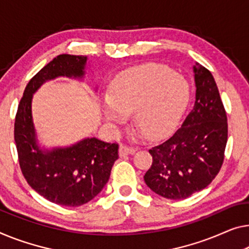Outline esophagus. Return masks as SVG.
<instances>
[{
  "label": "esophagus",
  "instance_id": "esophagus-1",
  "mask_svg": "<svg viewBox=\"0 0 249 249\" xmlns=\"http://www.w3.org/2000/svg\"><path fill=\"white\" fill-rule=\"evenodd\" d=\"M136 148L134 146H131V145H126V144H122L120 146V155L121 157H124V155H127V154H133L135 153Z\"/></svg>",
  "mask_w": 249,
  "mask_h": 249
}]
</instances>
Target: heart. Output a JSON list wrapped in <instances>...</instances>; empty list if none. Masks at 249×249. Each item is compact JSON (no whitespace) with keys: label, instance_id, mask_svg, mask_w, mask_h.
Masks as SVG:
<instances>
[{"label":"heart","instance_id":"heart-1","mask_svg":"<svg viewBox=\"0 0 249 249\" xmlns=\"http://www.w3.org/2000/svg\"><path fill=\"white\" fill-rule=\"evenodd\" d=\"M188 102L189 86L183 78L164 67H148L115 80L103 112L115 123H123L125 114L135 112L137 127L147 137H159L176 128Z\"/></svg>","mask_w":249,"mask_h":249}]
</instances>
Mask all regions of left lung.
Segmentation results:
<instances>
[{
	"instance_id": "obj_1",
	"label": "left lung",
	"mask_w": 249,
	"mask_h": 249,
	"mask_svg": "<svg viewBox=\"0 0 249 249\" xmlns=\"http://www.w3.org/2000/svg\"><path fill=\"white\" fill-rule=\"evenodd\" d=\"M194 71V108L168 140L148 150L153 161L144 176L152 191L172 200L210 184L224 163L228 139L227 114L213 76L199 64Z\"/></svg>"
}]
</instances>
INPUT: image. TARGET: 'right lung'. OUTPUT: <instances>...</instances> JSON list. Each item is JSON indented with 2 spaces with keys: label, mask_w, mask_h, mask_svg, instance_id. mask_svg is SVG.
<instances>
[{
  "label": "right lung",
  "mask_w": 249,
  "mask_h": 249,
  "mask_svg": "<svg viewBox=\"0 0 249 249\" xmlns=\"http://www.w3.org/2000/svg\"><path fill=\"white\" fill-rule=\"evenodd\" d=\"M87 57L60 54L33 76L24 89L14 122V141L24 179L49 201L78 207L94 199L109 179L118 159V144L85 139L75 145L40 150L32 122V94L44 81L59 76L81 78Z\"/></svg>",
  "instance_id": "add662e5"
}]
</instances>
